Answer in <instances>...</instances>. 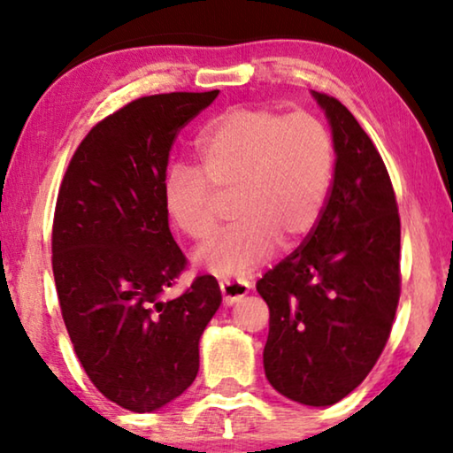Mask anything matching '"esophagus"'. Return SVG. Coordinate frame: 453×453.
Listing matches in <instances>:
<instances>
[{
    "label": "esophagus",
    "mask_w": 453,
    "mask_h": 453,
    "mask_svg": "<svg viewBox=\"0 0 453 453\" xmlns=\"http://www.w3.org/2000/svg\"><path fill=\"white\" fill-rule=\"evenodd\" d=\"M250 288L251 284L245 280H231V278L220 280V293H222V301H225V305H233V303L243 299V296L250 293Z\"/></svg>",
    "instance_id": "34e87169"
}]
</instances>
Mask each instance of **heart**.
<instances>
[{"label":"heart","instance_id":"b5f03b06","mask_svg":"<svg viewBox=\"0 0 453 453\" xmlns=\"http://www.w3.org/2000/svg\"><path fill=\"white\" fill-rule=\"evenodd\" d=\"M200 166L173 165L163 202L185 237L206 241L233 197L237 222L196 251L194 262L220 276L245 274L276 251L299 245L318 226L330 196L336 148L311 113L234 107L196 140Z\"/></svg>","mask_w":453,"mask_h":453}]
</instances>
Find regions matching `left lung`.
I'll list each match as a JSON object with an SVG mask.
<instances>
[{
    "label": "left lung",
    "mask_w": 453,
    "mask_h": 453,
    "mask_svg": "<svg viewBox=\"0 0 453 453\" xmlns=\"http://www.w3.org/2000/svg\"><path fill=\"white\" fill-rule=\"evenodd\" d=\"M326 111L336 169L305 243L259 278L270 309L264 369L272 388L307 406L349 395L380 358L400 299V216L377 148L338 98Z\"/></svg>",
    "instance_id": "8db88e82"
}]
</instances>
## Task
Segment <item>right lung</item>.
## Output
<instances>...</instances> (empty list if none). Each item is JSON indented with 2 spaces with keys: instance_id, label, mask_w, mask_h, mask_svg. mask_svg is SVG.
<instances>
[{
  "instance_id": "right-lung-1",
  "label": "right lung",
  "mask_w": 453,
  "mask_h": 453,
  "mask_svg": "<svg viewBox=\"0 0 453 453\" xmlns=\"http://www.w3.org/2000/svg\"><path fill=\"white\" fill-rule=\"evenodd\" d=\"M219 90L142 96L80 142L53 216L61 318L104 398L152 412L194 383L200 336L220 307L214 276L165 299L188 265L173 239L163 185L169 152Z\"/></svg>"
}]
</instances>
